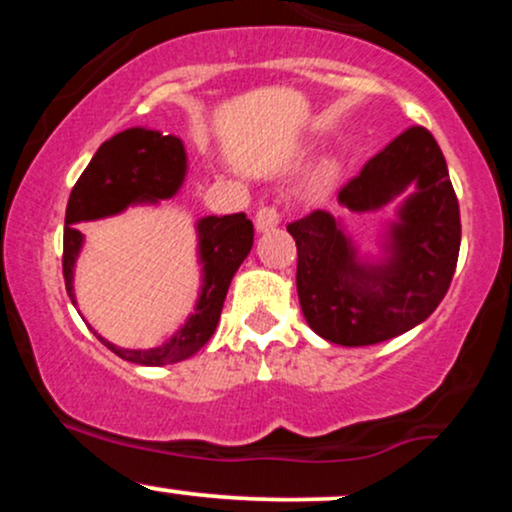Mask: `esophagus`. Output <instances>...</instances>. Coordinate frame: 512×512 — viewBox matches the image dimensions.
I'll return each instance as SVG.
<instances>
[{
	"instance_id": "1",
	"label": "esophagus",
	"mask_w": 512,
	"mask_h": 512,
	"mask_svg": "<svg viewBox=\"0 0 512 512\" xmlns=\"http://www.w3.org/2000/svg\"><path fill=\"white\" fill-rule=\"evenodd\" d=\"M279 221H281L279 209L272 207V204H267V207H260V209H257L255 226H257V231H260V233H264V231H272V228L279 226Z\"/></svg>"
}]
</instances>
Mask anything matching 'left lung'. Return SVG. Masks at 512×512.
I'll return each mask as SVG.
<instances>
[{
	"mask_svg": "<svg viewBox=\"0 0 512 512\" xmlns=\"http://www.w3.org/2000/svg\"><path fill=\"white\" fill-rule=\"evenodd\" d=\"M390 223L383 262L358 260L342 223L317 209L286 226L296 240V289L310 330L342 346H368L421 325L450 289L460 255V204L443 151L409 127L339 190L351 211H378L407 192Z\"/></svg>",
	"mask_w": 512,
	"mask_h": 512,
	"instance_id": "obj_1",
	"label": "left lung"
}]
</instances>
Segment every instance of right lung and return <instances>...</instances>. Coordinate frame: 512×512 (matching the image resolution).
Returning a JSON list of instances; mask_svg holds the SVG:
<instances>
[{"label":"right lung","instance_id":"1","mask_svg":"<svg viewBox=\"0 0 512 512\" xmlns=\"http://www.w3.org/2000/svg\"><path fill=\"white\" fill-rule=\"evenodd\" d=\"M185 173V146L173 134L132 127L101 144L81 178L76 180L69 195L67 216H64L62 272L72 303H76L74 262L84 245V236L76 223L120 214L129 204H156L158 199L173 197L180 190ZM252 236H255V228L243 211L199 219L197 238L202 291H199L195 313L187 317L185 325L166 344L154 346V349H122V346L105 342L103 337L98 339L113 354L139 366H166V363H178L195 356L219 325L228 286L248 257Z\"/></svg>","mask_w":512,"mask_h":512}]
</instances>
